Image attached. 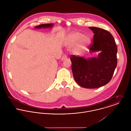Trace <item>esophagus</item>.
Wrapping results in <instances>:
<instances>
[{"label":"esophagus","mask_w":131,"mask_h":131,"mask_svg":"<svg viewBox=\"0 0 131 131\" xmlns=\"http://www.w3.org/2000/svg\"><path fill=\"white\" fill-rule=\"evenodd\" d=\"M67 58V56L66 54H64L63 56H62L61 59V60H64L65 59H66Z\"/></svg>","instance_id":"1"}]
</instances>
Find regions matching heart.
I'll return each mask as SVG.
<instances>
[{
    "instance_id": "b5f03b06",
    "label": "heart",
    "mask_w": 131,
    "mask_h": 131,
    "mask_svg": "<svg viewBox=\"0 0 131 131\" xmlns=\"http://www.w3.org/2000/svg\"><path fill=\"white\" fill-rule=\"evenodd\" d=\"M89 41L90 40L88 37L83 36V34L81 33L75 32L70 35L69 39L68 45H73L78 43L76 50L77 51H80L86 47Z\"/></svg>"
}]
</instances>
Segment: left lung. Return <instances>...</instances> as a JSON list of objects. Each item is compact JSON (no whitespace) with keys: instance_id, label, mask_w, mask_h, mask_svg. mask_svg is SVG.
I'll use <instances>...</instances> for the list:
<instances>
[{"instance_id":"left-lung-1","label":"left lung","mask_w":131,"mask_h":131,"mask_svg":"<svg viewBox=\"0 0 131 131\" xmlns=\"http://www.w3.org/2000/svg\"><path fill=\"white\" fill-rule=\"evenodd\" d=\"M94 33L91 52L100 51L97 57L85 59L71 56L72 70L75 82L85 88H97L108 83L117 66V46L112 35L107 30L89 27Z\"/></svg>"}]
</instances>
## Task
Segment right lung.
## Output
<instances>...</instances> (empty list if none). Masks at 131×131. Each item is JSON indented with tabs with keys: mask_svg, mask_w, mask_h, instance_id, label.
Returning <instances> with one entry per match:
<instances>
[{
	"mask_svg": "<svg viewBox=\"0 0 131 131\" xmlns=\"http://www.w3.org/2000/svg\"><path fill=\"white\" fill-rule=\"evenodd\" d=\"M53 26V25L52 24H42V25H40L37 26L35 27V28L37 29H40V28H51L52 27V26Z\"/></svg>",
	"mask_w": 131,
	"mask_h": 131,
	"instance_id": "1",
	"label": "right lung"
}]
</instances>
